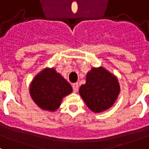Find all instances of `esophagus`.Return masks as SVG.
<instances>
[{
    "instance_id": "34e87169",
    "label": "esophagus",
    "mask_w": 149,
    "mask_h": 149,
    "mask_svg": "<svg viewBox=\"0 0 149 149\" xmlns=\"http://www.w3.org/2000/svg\"><path fill=\"white\" fill-rule=\"evenodd\" d=\"M72 90H73L74 93H77L78 91V90H79V84L78 83H75V84H72Z\"/></svg>"
}]
</instances>
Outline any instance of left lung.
<instances>
[{
	"label": "left lung",
	"mask_w": 149,
	"mask_h": 149,
	"mask_svg": "<svg viewBox=\"0 0 149 149\" xmlns=\"http://www.w3.org/2000/svg\"><path fill=\"white\" fill-rule=\"evenodd\" d=\"M79 92L86 106L93 112L100 113L114 104L120 93V86L115 76L104 68H93Z\"/></svg>",
	"instance_id": "1"
}]
</instances>
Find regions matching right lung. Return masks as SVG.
Listing matches in <instances>:
<instances>
[{"label":"right lung","mask_w":149,"mask_h":149,"mask_svg":"<svg viewBox=\"0 0 149 149\" xmlns=\"http://www.w3.org/2000/svg\"><path fill=\"white\" fill-rule=\"evenodd\" d=\"M72 91L71 85L54 68L43 70L30 86V94L35 103L40 108L49 111L57 110L63 98Z\"/></svg>","instance_id":"add662e5"}]
</instances>
